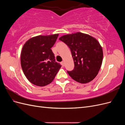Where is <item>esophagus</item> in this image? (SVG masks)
<instances>
[{"label": "esophagus", "instance_id": "1", "mask_svg": "<svg viewBox=\"0 0 125 125\" xmlns=\"http://www.w3.org/2000/svg\"><path fill=\"white\" fill-rule=\"evenodd\" d=\"M61 63H62V66H64V65H65V62H64L63 61H62V62H61Z\"/></svg>", "mask_w": 125, "mask_h": 125}]
</instances>
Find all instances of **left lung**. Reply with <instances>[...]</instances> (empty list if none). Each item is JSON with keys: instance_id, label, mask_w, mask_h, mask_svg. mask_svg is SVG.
I'll return each instance as SVG.
<instances>
[{"instance_id": "8db88e82", "label": "left lung", "mask_w": 125, "mask_h": 125, "mask_svg": "<svg viewBox=\"0 0 125 125\" xmlns=\"http://www.w3.org/2000/svg\"><path fill=\"white\" fill-rule=\"evenodd\" d=\"M68 46L74 68L68 73L74 80L86 83L97 75L103 61V52L100 43L87 34L77 32L64 35L59 39Z\"/></svg>"}]
</instances>
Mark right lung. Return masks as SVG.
<instances>
[{
  "mask_svg": "<svg viewBox=\"0 0 125 125\" xmlns=\"http://www.w3.org/2000/svg\"><path fill=\"white\" fill-rule=\"evenodd\" d=\"M58 34L38 35L26 42L21 53V65L25 77L32 84L47 85L53 81L61 65L55 62L51 48Z\"/></svg>",
  "mask_w": 125,
  "mask_h": 125,
  "instance_id": "right-lung-1",
  "label": "right lung"
}]
</instances>
